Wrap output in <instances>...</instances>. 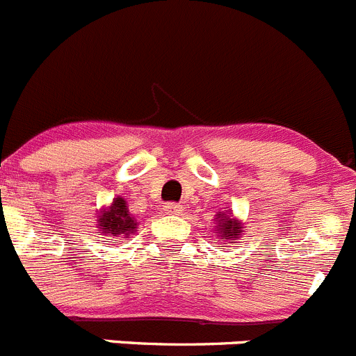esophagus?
<instances>
[{
  "instance_id": "obj_1",
  "label": "esophagus",
  "mask_w": 356,
  "mask_h": 356,
  "mask_svg": "<svg viewBox=\"0 0 356 356\" xmlns=\"http://www.w3.org/2000/svg\"><path fill=\"white\" fill-rule=\"evenodd\" d=\"M163 211L167 212V214H181V212H182V205L170 202V204L163 205Z\"/></svg>"
}]
</instances>
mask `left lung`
Masks as SVG:
<instances>
[{"label":"left lung","instance_id":"1","mask_svg":"<svg viewBox=\"0 0 356 356\" xmlns=\"http://www.w3.org/2000/svg\"><path fill=\"white\" fill-rule=\"evenodd\" d=\"M218 227H216V234H219L221 237L228 238V241H237L238 235H242V225L238 223L237 219H234L228 211V216L225 212H219L218 214Z\"/></svg>","mask_w":356,"mask_h":356}]
</instances>
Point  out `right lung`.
<instances>
[{
	"instance_id": "obj_1",
	"label": "right lung",
	"mask_w": 356,
	"mask_h": 356,
	"mask_svg": "<svg viewBox=\"0 0 356 356\" xmlns=\"http://www.w3.org/2000/svg\"><path fill=\"white\" fill-rule=\"evenodd\" d=\"M98 234L129 238L137 232V219L128 211V204L122 197L114 198L111 207L103 209L98 214Z\"/></svg>"
}]
</instances>
